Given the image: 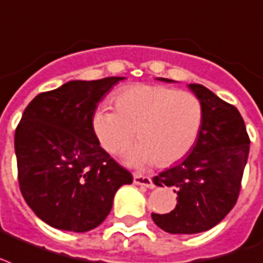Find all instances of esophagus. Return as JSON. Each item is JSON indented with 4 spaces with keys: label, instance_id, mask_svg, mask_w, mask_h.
I'll list each match as a JSON object with an SVG mask.
<instances>
[{
    "label": "esophagus",
    "instance_id": "1",
    "mask_svg": "<svg viewBox=\"0 0 263 263\" xmlns=\"http://www.w3.org/2000/svg\"><path fill=\"white\" fill-rule=\"evenodd\" d=\"M134 183H135V185L145 186V187H149V189H153L154 187V183L153 180H152V178L139 175V174H135V175H134Z\"/></svg>",
    "mask_w": 263,
    "mask_h": 263
}]
</instances>
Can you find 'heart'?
Listing matches in <instances>:
<instances>
[{"instance_id": "obj_1", "label": "heart", "mask_w": 263, "mask_h": 263, "mask_svg": "<svg viewBox=\"0 0 263 263\" xmlns=\"http://www.w3.org/2000/svg\"><path fill=\"white\" fill-rule=\"evenodd\" d=\"M116 110L102 106L92 117L100 145L121 154L135 138L139 145L127 156L132 167L157 163L168 167L190 150L203 125L204 111L197 96L163 85L138 84L116 95Z\"/></svg>"}]
</instances>
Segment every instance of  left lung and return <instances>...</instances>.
Listing matches in <instances>:
<instances>
[{
    "label": "left lung",
    "mask_w": 263,
    "mask_h": 263,
    "mask_svg": "<svg viewBox=\"0 0 263 263\" xmlns=\"http://www.w3.org/2000/svg\"><path fill=\"white\" fill-rule=\"evenodd\" d=\"M187 88L203 106L198 138L185 158L153 178L154 185L172 186L178 194L171 212L152 214L154 223L172 234L201 233L229 214L237 201L250 152V138L238 110L204 85L189 84Z\"/></svg>",
    "instance_id": "1"
}]
</instances>
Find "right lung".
Listing matches in <instances>:
<instances>
[{
  "label": "right lung",
  "mask_w": 263,
  "mask_h": 263,
  "mask_svg": "<svg viewBox=\"0 0 263 263\" xmlns=\"http://www.w3.org/2000/svg\"><path fill=\"white\" fill-rule=\"evenodd\" d=\"M124 78L69 81L35 96L22 116L15 132L20 192L52 228L95 229L111 211L116 192L132 183L92 127L98 103Z\"/></svg>",
  "instance_id": "right-lung-1"
}]
</instances>
